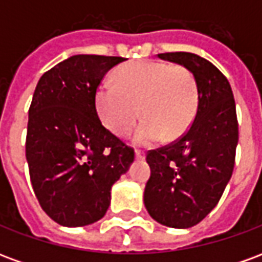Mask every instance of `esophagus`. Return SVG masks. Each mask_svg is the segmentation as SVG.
<instances>
[{"mask_svg": "<svg viewBox=\"0 0 262 262\" xmlns=\"http://www.w3.org/2000/svg\"><path fill=\"white\" fill-rule=\"evenodd\" d=\"M135 156H136L137 160H144V157H146V154H144V151H140V150H136V153H135Z\"/></svg>", "mask_w": 262, "mask_h": 262, "instance_id": "obj_1", "label": "esophagus"}]
</instances>
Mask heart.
Here are the masks:
<instances>
[{"label":"heart","instance_id":"b5f03b06","mask_svg":"<svg viewBox=\"0 0 262 262\" xmlns=\"http://www.w3.org/2000/svg\"><path fill=\"white\" fill-rule=\"evenodd\" d=\"M115 82L103 81L95 92V108L103 126L125 136L144 118L135 133L137 144L172 142L185 135L196 116L199 90L195 75L184 66L140 60L120 67Z\"/></svg>","mask_w":262,"mask_h":262}]
</instances>
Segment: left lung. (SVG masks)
<instances>
[{"label":"left lung","instance_id":"left-lung-1","mask_svg":"<svg viewBox=\"0 0 262 262\" xmlns=\"http://www.w3.org/2000/svg\"><path fill=\"white\" fill-rule=\"evenodd\" d=\"M159 57L192 71L199 103L184 136L147 153L151 176L144 188V205L156 222L188 229L217 205L233 174L238 142L236 102L227 78L206 59L187 52Z\"/></svg>","mask_w":262,"mask_h":262}]
</instances>
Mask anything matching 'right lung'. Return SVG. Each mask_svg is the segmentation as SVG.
<instances>
[{"label":"right lung","instance_id":"right-lung-1","mask_svg":"<svg viewBox=\"0 0 262 262\" xmlns=\"http://www.w3.org/2000/svg\"><path fill=\"white\" fill-rule=\"evenodd\" d=\"M126 59L77 54L46 71L32 98L26 133L31 182L42 209L66 227L102 219L111 188L135 160V150L105 129L95 92Z\"/></svg>","mask_w":262,"mask_h":262}]
</instances>
